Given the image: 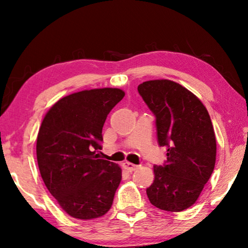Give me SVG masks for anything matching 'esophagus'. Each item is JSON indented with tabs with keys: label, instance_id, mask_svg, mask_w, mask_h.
Here are the masks:
<instances>
[{
	"label": "esophagus",
	"instance_id": "1",
	"mask_svg": "<svg viewBox=\"0 0 248 248\" xmlns=\"http://www.w3.org/2000/svg\"><path fill=\"white\" fill-rule=\"evenodd\" d=\"M137 167L138 166L132 164V163H129V162L124 163V169L127 170V171H130V173H131V171H133V170H136Z\"/></svg>",
	"mask_w": 248,
	"mask_h": 248
}]
</instances>
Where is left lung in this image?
<instances>
[{
    "label": "left lung",
    "mask_w": 248,
    "mask_h": 248,
    "mask_svg": "<svg viewBox=\"0 0 248 248\" xmlns=\"http://www.w3.org/2000/svg\"><path fill=\"white\" fill-rule=\"evenodd\" d=\"M156 117L157 141L167 146L164 166H154L146 189L154 207L170 212L190 208L216 165L217 142L204 105L189 90L170 79H152L138 86Z\"/></svg>",
    "instance_id": "1"
}]
</instances>
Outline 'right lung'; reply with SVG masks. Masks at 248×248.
<instances>
[{"label":"right lung","mask_w":248,"mask_h":248,"mask_svg":"<svg viewBox=\"0 0 248 248\" xmlns=\"http://www.w3.org/2000/svg\"><path fill=\"white\" fill-rule=\"evenodd\" d=\"M120 89H94L59 99L37 137V162L46 187L70 217L92 220L111 208L121 180L116 163L98 158L107 115L124 98Z\"/></svg>","instance_id":"obj_1"}]
</instances>
